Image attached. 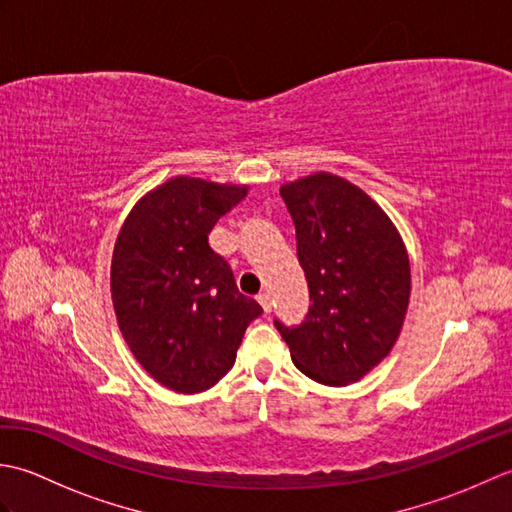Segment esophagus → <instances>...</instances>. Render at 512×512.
Instances as JSON below:
<instances>
[{
  "label": "esophagus",
  "instance_id": "obj_1",
  "mask_svg": "<svg viewBox=\"0 0 512 512\" xmlns=\"http://www.w3.org/2000/svg\"><path fill=\"white\" fill-rule=\"evenodd\" d=\"M257 301H259V306L264 308V312L268 314L270 310H273V299H270V292H259L257 295Z\"/></svg>",
  "mask_w": 512,
  "mask_h": 512
}]
</instances>
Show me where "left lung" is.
<instances>
[{
  "mask_svg": "<svg viewBox=\"0 0 512 512\" xmlns=\"http://www.w3.org/2000/svg\"><path fill=\"white\" fill-rule=\"evenodd\" d=\"M312 306L297 328L275 321L292 363L328 387L361 380L396 345L411 295L405 242L356 184L328 171L281 184Z\"/></svg>",
  "mask_w": 512,
  "mask_h": 512,
  "instance_id": "8db88e82",
  "label": "left lung"
}]
</instances>
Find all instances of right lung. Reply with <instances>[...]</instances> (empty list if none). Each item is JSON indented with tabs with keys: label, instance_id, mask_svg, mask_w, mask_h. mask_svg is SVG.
Listing matches in <instances>:
<instances>
[{
	"label": "right lung",
	"instance_id": "right-lung-1",
	"mask_svg": "<svg viewBox=\"0 0 512 512\" xmlns=\"http://www.w3.org/2000/svg\"><path fill=\"white\" fill-rule=\"evenodd\" d=\"M246 195L248 184L176 176L147 191L118 231L110 273L118 328L145 372L178 394L220 383L262 314L209 246L215 222Z\"/></svg>",
	"mask_w": 512,
	"mask_h": 512
}]
</instances>
